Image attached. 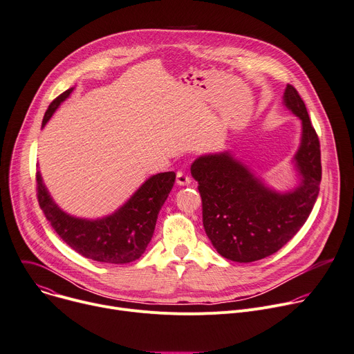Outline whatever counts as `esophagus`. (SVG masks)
Segmentation results:
<instances>
[{"label": "esophagus", "mask_w": 354, "mask_h": 354, "mask_svg": "<svg viewBox=\"0 0 354 354\" xmlns=\"http://www.w3.org/2000/svg\"><path fill=\"white\" fill-rule=\"evenodd\" d=\"M176 183L178 185H189V183H192V177H189L188 174H185L184 171H178Z\"/></svg>", "instance_id": "1"}]
</instances>
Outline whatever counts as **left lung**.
<instances>
[{"instance_id": "1", "label": "left lung", "mask_w": 354, "mask_h": 354, "mask_svg": "<svg viewBox=\"0 0 354 354\" xmlns=\"http://www.w3.org/2000/svg\"><path fill=\"white\" fill-rule=\"evenodd\" d=\"M283 104L302 122L293 157L299 184L277 192L231 151L200 156L192 165L203 201V224L212 247L235 262H254L279 251L306 223L322 180L320 145L305 102L288 85Z\"/></svg>"}]
</instances>
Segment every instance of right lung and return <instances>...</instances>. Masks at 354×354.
<instances>
[{
  "label": "right lung",
  "instance_id": "right-lung-1",
  "mask_svg": "<svg viewBox=\"0 0 354 354\" xmlns=\"http://www.w3.org/2000/svg\"><path fill=\"white\" fill-rule=\"evenodd\" d=\"M72 92L73 88L65 91L49 104L42 127ZM174 181V171L154 174L115 212L102 218L88 220L59 208L45 187L41 173L37 171L38 201L50 227L77 254L106 263H129L143 255L153 236L158 212Z\"/></svg>",
  "mask_w": 354,
  "mask_h": 354
}]
</instances>
